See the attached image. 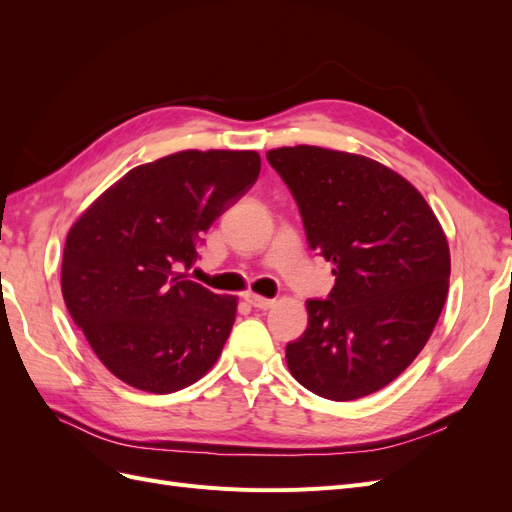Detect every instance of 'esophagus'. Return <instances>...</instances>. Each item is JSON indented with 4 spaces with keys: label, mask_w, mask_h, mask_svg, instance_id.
Returning a JSON list of instances; mask_svg holds the SVG:
<instances>
[{
    "label": "esophagus",
    "mask_w": 512,
    "mask_h": 512,
    "mask_svg": "<svg viewBox=\"0 0 512 512\" xmlns=\"http://www.w3.org/2000/svg\"><path fill=\"white\" fill-rule=\"evenodd\" d=\"M245 301L250 303L252 307H256V309H269V307H273V305H275V301H273V299L260 297V294H254V292H247V294H245Z\"/></svg>",
    "instance_id": "1"
}]
</instances>
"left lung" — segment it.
I'll list each match as a JSON object with an SVG mask.
<instances>
[{
    "label": "left lung",
    "mask_w": 512,
    "mask_h": 512,
    "mask_svg": "<svg viewBox=\"0 0 512 512\" xmlns=\"http://www.w3.org/2000/svg\"><path fill=\"white\" fill-rule=\"evenodd\" d=\"M297 200L307 243L333 262L329 299H309L286 346L290 374L324 399L393 382L427 344L448 292L451 252L427 200L389 166L312 145L267 151Z\"/></svg>",
    "instance_id": "left-lung-1"
}]
</instances>
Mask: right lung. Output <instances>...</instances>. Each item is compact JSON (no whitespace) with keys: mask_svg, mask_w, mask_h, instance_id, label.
Here are the masks:
<instances>
[{"mask_svg":"<svg viewBox=\"0 0 512 512\" xmlns=\"http://www.w3.org/2000/svg\"><path fill=\"white\" fill-rule=\"evenodd\" d=\"M256 151L188 149L141 164L68 232L61 294L104 367L166 395L203 378L237 316V297L188 280L200 235L252 188Z\"/></svg>","mask_w":512,"mask_h":512,"instance_id":"add662e5","label":"right lung"}]
</instances>
